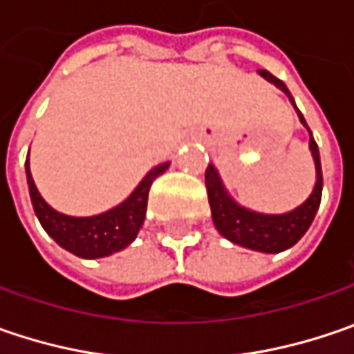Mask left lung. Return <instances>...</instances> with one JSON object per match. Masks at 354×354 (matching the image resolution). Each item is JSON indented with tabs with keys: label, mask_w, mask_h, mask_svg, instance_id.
<instances>
[{
	"label": "left lung",
	"mask_w": 354,
	"mask_h": 354,
	"mask_svg": "<svg viewBox=\"0 0 354 354\" xmlns=\"http://www.w3.org/2000/svg\"><path fill=\"white\" fill-rule=\"evenodd\" d=\"M257 73L271 85L283 91L289 97V102L293 104V109L297 111L301 124L309 131L305 118L299 113V109L283 81L273 77L269 71H257ZM309 150H311V156L315 162V186L303 204L285 212V214H263V212H255V209L238 204L225 190L218 168L214 164H207V200H209V207H212V220H214L216 230L220 232V236L230 239L232 243H238L241 248L261 252V254H279V252L293 248L305 236V232L315 220L317 209L321 204V192H323L321 158H319V148L313 140L311 131H309Z\"/></svg>",
	"instance_id": "1"
}]
</instances>
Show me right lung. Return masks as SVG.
<instances>
[{"label":"right lung","mask_w":354,"mask_h":354,"mask_svg":"<svg viewBox=\"0 0 354 354\" xmlns=\"http://www.w3.org/2000/svg\"><path fill=\"white\" fill-rule=\"evenodd\" d=\"M168 166L170 162H162L154 166L129 194V198H124L115 207L95 216H67L49 206L33 182L29 168V154L25 160V174H27L31 204L43 230L63 250H67L73 255L83 259H99L124 250L136 239L147 218L150 186L156 178L168 170Z\"/></svg>","instance_id":"obj_1"}]
</instances>
